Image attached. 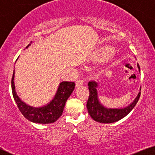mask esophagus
<instances>
[{
  "mask_svg": "<svg viewBox=\"0 0 155 155\" xmlns=\"http://www.w3.org/2000/svg\"><path fill=\"white\" fill-rule=\"evenodd\" d=\"M84 84V81L82 80H77V81H76V87H78V86H81V85H83Z\"/></svg>",
  "mask_w": 155,
  "mask_h": 155,
  "instance_id": "1",
  "label": "esophagus"
}]
</instances>
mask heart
I'll return each instance as SVG.
<instances>
[{
    "instance_id": "heart-1",
    "label": "heart",
    "mask_w": 155,
    "mask_h": 155,
    "mask_svg": "<svg viewBox=\"0 0 155 155\" xmlns=\"http://www.w3.org/2000/svg\"><path fill=\"white\" fill-rule=\"evenodd\" d=\"M115 48L111 46L102 45L94 50L91 53L90 58L93 61H106L110 58L115 54Z\"/></svg>"
}]
</instances>
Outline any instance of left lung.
Masks as SVG:
<instances>
[{"instance_id":"1","label":"left lung","mask_w":155,"mask_h":155,"mask_svg":"<svg viewBox=\"0 0 155 155\" xmlns=\"http://www.w3.org/2000/svg\"><path fill=\"white\" fill-rule=\"evenodd\" d=\"M138 71L140 72V67L137 64ZM88 89L90 92L89 97L86 104L87 111L91 117L96 122L100 123H113L120 120L128 115L139 100L140 95V89L137 97L132 102L124 108H107L100 102L98 97L97 89L99 87L98 82L91 81L88 82Z\"/></svg>"}]
</instances>
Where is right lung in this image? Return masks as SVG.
Listing matches in <instances>:
<instances>
[{
	"label": "right lung",
	"instance_id": "right-lung-1",
	"mask_svg": "<svg viewBox=\"0 0 155 155\" xmlns=\"http://www.w3.org/2000/svg\"><path fill=\"white\" fill-rule=\"evenodd\" d=\"M31 45L27 46L26 48ZM17 59V61L18 60ZM15 70L12 78V91L14 100L23 115L34 123L50 124L57 120L61 116L66 101L75 87L74 82L63 81L60 83L54 98L47 104L39 107L27 104L21 100L16 92L15 82Z\"/></svg>",
	"mask_w": 155,
	"mask_h": 155
}]
</instances>
